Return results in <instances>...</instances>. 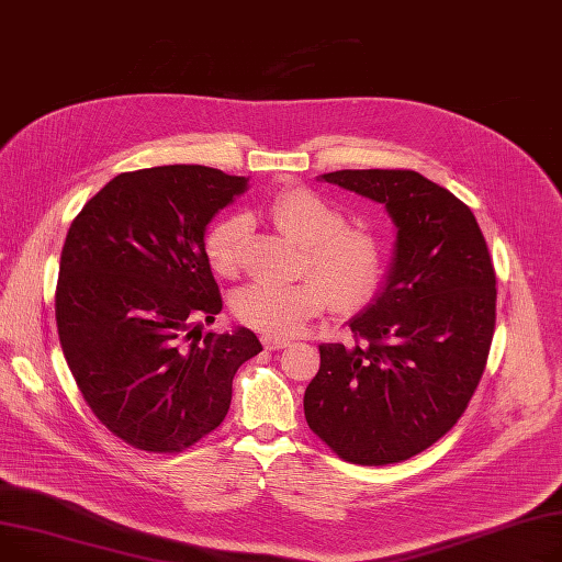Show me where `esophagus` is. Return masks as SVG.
Wrapping results in <instances>:
<instances>
[{
  "mask_svg": "<svg viewBox=\"0 0 562 562\" xmlns=\"http://www.w3.org/2000/svg\"><path fill=\"white\" fill-rule=\"evenodd\" d=\"M262 347H266L268 351H279V349H285V347H290V342L288 340H279V338H262Z\"/></svg>",
  "mask_w": 562,
  "mask_h": 562,
  "instance_id": "34e87169",
  "label": "esophagus"
}]
</instances>
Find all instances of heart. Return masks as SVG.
<instances>
[{
	"label": "heart",
	"instance_id": "obj_1",
	"mask_svg": "<svg viewBox=\"0 0 562 562\" xmlns=\"http://www.w3.org/2000/svg\"><path fill=\"white\" fill-rule=\"evenodd\" d=\"M279 231L302 245L300 274L288 285L254 283L234 296L236 317L268 338H290L328 304L351 311L368 302L383 274V243L376 231L345 224V213L308 188L283 190L270 204ZM245 220L228 215L204 238V251L217 277L234 279L243 268Z\"/></svg>",
	"mask_w": 562,
	"mask_h": 562
}]
</instances>
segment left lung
Segmentation results:
<instances>
[{"label": "left lung", "mask_w": 562, "mask_h": 562, "mask_svg": "<svg viewBox=\"0 0 562 562\" xmlns=\"http://www.w3.org/2000/svg\"><path fill=\"white\" fill-rule=\"evenodd\" d=\"M322 179L385 204L397 249L383 292L349 322L353 345H319L306 422L349 463H402L465 413L497 322V274L470 206L419 172Z\"/></svg>", "instance_id": "8db88e82"}]
</instances>
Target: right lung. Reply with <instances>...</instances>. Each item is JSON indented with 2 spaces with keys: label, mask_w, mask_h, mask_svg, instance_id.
<instances>
[{
  "label": "right lung",
  "mask_w": 562,
  "mask_h": 562,
  "mask_svg": "<svg viewBox=\"0 0 562 562\" xmlns=\"http://www.w3.org/2000/svg\"><path fill=\"white\" fill-rule=\"evenodd\" d=\"M247 188L204 165L122 172L72 220L56 326L86 404L109 431L149 453H179L222 424L231 385L262 351L249 328L202 334L222 294L206 224Z\"/></svg>",
  "instance_id": "obj_1"
}]
</instances>
